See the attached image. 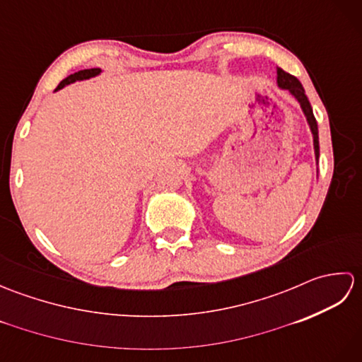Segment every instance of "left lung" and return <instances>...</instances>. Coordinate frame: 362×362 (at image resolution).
I'll list each match as a JSON object with an SVG mask.
<instances>
[{"label":"left lung","instance_id":"left-lung-1","mask_svg":"<svg viewBox=\"0 0 362 362\" xmlns=\"http://www.w3.org/2000/svg\"><path fill=\"white\" fill-rule=\"evenodd\" d=\"M276 82H279V87L289 90L291 93L296 96V99L300 103V105H302L303 113L306 115V119H308V122H310L313 138H314V151H316V158L319 160V129H317V121H316V118H314L313 107H311V104L308 101V96L305 95V90L302 87V83H300V81L296 78V76L286 73L284 70H281V68H276Z\"/></svg>","mask_w":362,"mask_h":362}]
</instances>
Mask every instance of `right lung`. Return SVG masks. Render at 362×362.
<instances>
[{
    "instance_id": "add662e5",
    "label": "right lung",
    "mask_w": 362,
    "mask_h": 362,
    "mask_svg": "<svg viewBox=\"0 0 362 362\" xmlns=\"http://www.w3.org/2000/svg\"><path fill=\"white\" fill-rule=\"evenodd\" d=\"M99 73H101V70H99V68H91V70H81V71H78V73L70 74V76H68L66 79H64L62 82L59 83L57 88H56V91H57V90H60V88H64L65 86H68V83L76 82V81H82V79L93 78V76H98Z\"/></svg>"
}]
</instances>
